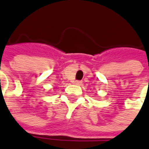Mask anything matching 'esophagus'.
<instances>
[{
  "label": "esophagus",
  "instance_id": "34e87169",
  "mask_svg": "<svg viewBox=\"0 0 149 149\" xmlns=\"http://www.w3.org/2000/svg\"><path fill=\"white\" fill-rule=\"evenodd\" d=\"M74 84H76V85H80L81 84H82V81H80V80H75L74 82Z\"/></svg>",
  "mask_w": 149,
  "mask_h": 149
}]
</instances>
